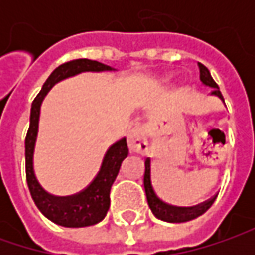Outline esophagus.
<instances>
[{
	"label": "esophagus",
	"mask_w": 255,
	"mask_h": 255,
	"mask_svg": "<svg viewBox=\"0 0 255 255\" xmlns=\"http://www.w3.org/2000/svg\"><path fill=\"white\" fill-rule=\"evenodd\" d=\"M128 144L129 150L137 154H147L149 144H147V129L144 126H136L128 134Z\"/></svg>",
	"instance_id": "obj_1"
}]
</instances>
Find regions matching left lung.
<instances>
[{
	"instance_id": "1",
	"label": "left lung",
	"mask_w": 255,
	"mask_h": 255,
	"mask_svg": "<svg viewBox=\"0 0 255 255\" xmlns=\"http://www.w3.org/2000/svg\"><path fill=\"white\" fill-rule=\"evenodd\" d=\"M199 69H200V81L206 86H210L211 95H216L219 96L221 101L224 102V98L221 95L220 89H219V85L214 82V79L211 78L209 69L204 66L203 64L199 62ZM144 191H146V197H147V203H149V207L153 211V214L160 219L163 221H169V223H184V221H190L196 217L201 216L203 213L209 210L211 207V204L214 203L216 197H211L210 200L204 201L201 204L197 206H193V207H177V206H170L167 203H164L163 200L159 199V196L156 194V191L153 189L152 184V163L150 159H146L144 162Z\"/></svg>"
}]
</instances>
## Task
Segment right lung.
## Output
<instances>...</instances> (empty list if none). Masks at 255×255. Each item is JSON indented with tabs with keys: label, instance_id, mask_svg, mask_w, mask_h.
Listing matches in <instances>:
<instances>
[{
	"label": "right lung",
	"instance_id": "1",
	"mask_svg": "<svg viewBox=\"0 0 255 255\" xmlns=\"http://www.w3.org/2000/svg\"><path fill=\"white\" fill-rule=\"evenodd\" d=\"M88 71L101 72V71H112V68L98 61L74 59L59 65L49 75L41 92L36 95L32 102L29 129L25 137V173H26V183L31 191V196L36 207L46 219L64 227H86V226H93L105 219L111 206V197H109L111 187L119 173L121 164L125 160V157L129 154L128 143L125 137L112 144L103 157L102 166L98 171L96 177L91 181V184L86 189L72 196H64V197L52 196L41 187V184L35 177L34 150L36 136H38V128H39L41 105L45 95L59 81Z\"/></svg>",
	"mask_w": 255,
	"mask_h": 255
}]
</instances>
